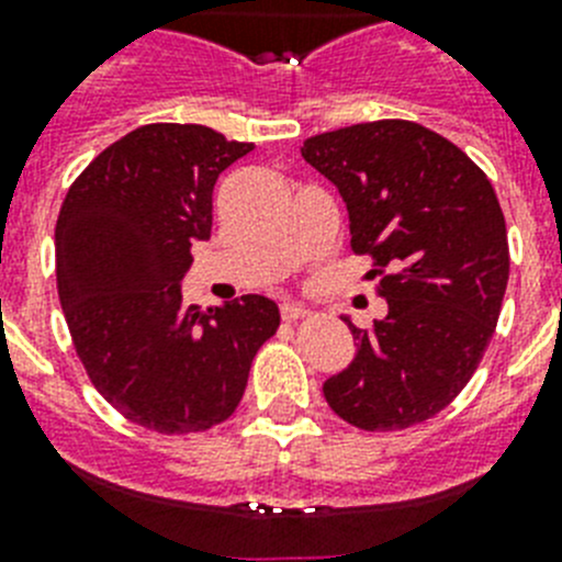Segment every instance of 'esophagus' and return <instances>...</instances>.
Masks as SVG:
<instances>
[{"instance_id":"1","label":"esophagus","mask_w":562,"mask_h":562,"mask_svg":"<svg viewBox=\"0 0 562 562\" xmlns=\"http://www.w3.org/2000/svg\"><path fill=\"white\" fill-rule=\"evenodd\" d=\"M306 315H310V310L297 304V301H284V304H281V317H284L286 324H295V321H301V317Z\"/></svg>"}]
</instances>
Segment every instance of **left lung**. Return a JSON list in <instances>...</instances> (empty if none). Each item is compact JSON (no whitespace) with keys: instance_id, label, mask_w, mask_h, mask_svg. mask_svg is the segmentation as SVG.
Masks as SVG:
<instances>
[{"instance_id":"obj_1","label":"left lung","mask_w":562,"mask_h":562,"mask_svg":"<svg viewBox=\"0 0 562 562\" xmlns=\"http://www.w3.org/2000/svg\"><path fill=\"white\" fill-rule=\"evenodd\" d=\"M304 160L340 191L351 250L389 270V315L355 335V360L324 382L340 419L402 430L459 396L493 340L509 278L498 196L459 146L411 121L315 134ZM371 270V272H376Z\"/></svg>"}]
</instances>
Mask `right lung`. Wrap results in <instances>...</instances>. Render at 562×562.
Wrapping results in <instances>:
<instances>
[{"label":"right lung","instance_id":"add662e5","mask_svg":"<svg viewBox=\"0 0 562 562\" xmlns=\"http://www.w3.org/2000/svg\"><path fill=\"white\" fill-rule=\"evenodd\" d=\"M252 143L196 123H151L103 148L56 225L58 297L89 380L128 422L200 434L241 402L281 315L265 295L182 304L191 245L213 225V186Z\"/></svg>","mask_w":562,"mask_h":562}]
</instances>
